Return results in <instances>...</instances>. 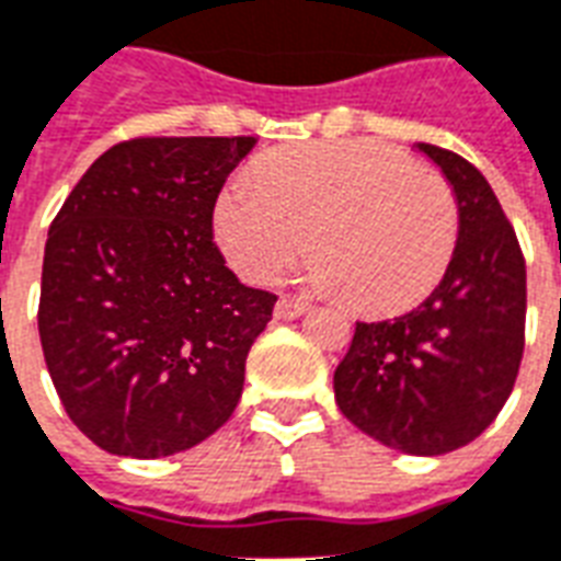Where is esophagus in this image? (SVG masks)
<instances>
[{"label":"esophagus","mask_w":561,"mask_h":561,"mask_svg":"<svg viewBox=\"0 0 561 561\" xmlns=\"http://www.w3.org/2000/svg\"><path fill=\"white\" fill-rule=\"evenodd\" d=\"M307 312V304L301 298H293V295H284L280 301L275 304V319L280 321H289V319H298Z\"/></svg>","instance_id":"34e87169"}]
</instances>
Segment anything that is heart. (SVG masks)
Segmentation results:
<instances>
[{"label": "heart", "instance_id": "heart-1", "mask_svg": "<svg viewBox=\"0 0 561 561\" xmlns=\"http://www.w3.org/2000/svg\"><path fill=\"white\" fill-rule=\"evenodd\" d=\"M307 277L368 316L419 307L450 268L459 204L445 178L375 140L272 151L221 186L213 233L237 275L268 284L307 249Z\"/></svg>", "mask_w": 561, "mask_h": 561}]
</instances>
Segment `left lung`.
Returning a JSON list of instances; mask_svg holds the SVG:
<instances>
[{
    "label": "left lung",
    "mask_w": 561,
    "mask_h": 561,
    "mask_svg": "<svg viewBox=\"0 0 561 561\" xmlns=\"http://www.w3.org/2000/svg\"><path fill=\"white\" fill-rule=\"evenodd\" d=\"M419 151L454 186L457 251L415 310L357 321L333 392L342 415L371 438L438 457L474 442L510 398L524 354L527 266L483 172L430 142Z\"/></svg>",
    "instance_id": "left-lung-1"
}]
</instances>
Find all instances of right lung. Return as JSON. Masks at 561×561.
Returning <instances> with one entry per match:
<instances>
[{
  "mask_svg": "<svg viewBox=\"0 0 561 561\" xmlns=\"http://www.w3.org/2000/svg\"><path fill=\"white\" fill-rule=\"evenodd\" d=\"M254 137H137L87 169L49 228L41 345L93 445L172 457L231 419L277 295L213 242V207Z\"/></svg>",
  "mask_w": 561,
  "mask_h": 561,
  "instance_id": "right-lung-1",
  "label": "right lung"
}]
</instances>
